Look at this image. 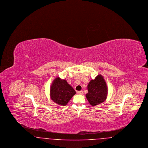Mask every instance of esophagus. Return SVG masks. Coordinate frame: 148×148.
Here are the masks:
<instances>
[{
	"label": "esophagus",
	"instance_id": "esophagus-1",
	"mask_svg": "<svg viewBox=\"0 0 148 148\" xmlns=\"http://www.w3.org/2000/svg\"><path fill=\"white\" fill-rule=\"evenodd\" d=\"M77 94H79V95H83L84 94V92L83 91H78L77 92Z\"/></svg>",
	"mask_w": 148,
	"mask_h": 148
}]
</instances>
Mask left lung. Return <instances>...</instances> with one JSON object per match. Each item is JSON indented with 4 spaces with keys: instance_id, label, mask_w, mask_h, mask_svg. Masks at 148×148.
<instances>
[{
    "instance_id": "1",
    "label": "left lung",
    "mask_w": 148,
    "mask_h": 148,
    "mask_svg": "<svg viewBox=\"0 0 148 148\" xmlns=\"http://www.w3.org/2000/svg\"><path fill=\"white\" fill-rule=\"evenodd\" d=\"M88 92L85 95L90 105L95 106L104 102L108 92L107 85L103 77L99 74L91 80L88 85Z\"/></svg>"
}]
</instances>
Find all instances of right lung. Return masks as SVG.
<instances>
[{"label": "right lung", "instance_id": "obj_1", "mask_svg": "<svg viewBox=\"0 0 148 148\" xmlns=\"http://www.w3.org/2000/svg\"><path fill=\"white\" fill-rule=\"evenodd\" d=\"M76 94L66 80L57 77L53 80L50 89V98L58 105L65 106Z\"/></svg>", "mask_w": 148, "mask_h": 148}]
</instances>
